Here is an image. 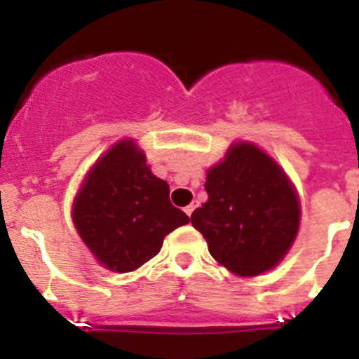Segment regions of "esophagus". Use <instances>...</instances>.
<instances>
[{"instance_id": "obj_1", "label": "esophagus", "mask_w": 359, "mask_h": 359, "mask_svg": "<svg viewBox=\"0 0 359 359\" xmlns=\"http://www.w3.org/2000/svg\"><path fill=\"white\" fill-rule=\"evenodd\" d=\"M194 208H196L194 203H190L189 207H185V208H183V210H185V214L189 215V217H190V215H192V212H194Z\"/></svg>"}]
</instances>
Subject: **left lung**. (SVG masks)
<instances>
[{
  "mask_svg": "<svg viewBox=\"0 0 359 359\" xmlns=\"http://www.w3.org/2000/svg\"><path fill=\"white\" fill-rule=\"evenodd\" d=\"M207 203L190 215L215 261L257 277L286 257L300 226V201L287 174L252 142H236L207 170Z\"/></svg>",
  "mask_w": 359,
  "mask_h": 359,
  "instance_id": "8db88e82",
  "label": "left lung"
}]
</instances>
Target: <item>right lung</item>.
I'll return each mask as SVG.
<instances>
[{
    "mask_svg": "<svg viewBox=\"0 0 359 359\" xmlns=\"http://www.w3.org/2000/svg\"><path fill=\"white\" fill-rule=\"evenodd\" d=\"M75 230L100 266L128 273L158 255L165 236L190 221L172 207L135 140L116 142L93 163L73 199Z\"/></svg>",
    "mask_w": 359,
    "mask_h": 359,
    "instance_id": "obj_1",
    "label": "right lung"
}]
</instances>
